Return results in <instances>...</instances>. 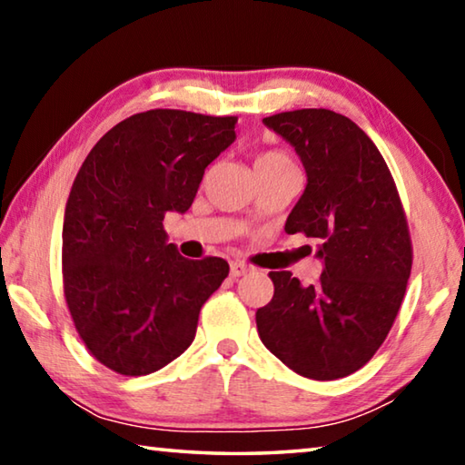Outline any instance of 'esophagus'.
I'll use <instances>...</instances> for the list:
<instances>
[{
	"mask_svg": "<svg viewBox=\"0 0 465 465\" xmlns=\"http://www.w3.org/2000/svg\"><path fill=\"white\" fill-rule=\"evenodd\" d=\"M248 271H250V266L243 264V262H232V264H230L232 277H242V274H246Z\"/></svg>",
	"mask_w": 465,
	"mask_h": 465,
	"instance_id": "esophagus-1",
	"label": "esophagus"
}]
</instances>
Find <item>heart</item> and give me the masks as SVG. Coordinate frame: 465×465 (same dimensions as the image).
Masks as SVG:
<instances>
[{
  "mask_svg": "<svg viewBox=\"0 0 465 465\" xmlns=\"http://www.w3.org/2000/svg\"><path fill=\"white\" fill-rule=\"evenodd\" d=\"M293 162L291 157L281 152V149H266V152L258 153L254 160V170L256 172H271V170H281V168H291Z\"/></svg>",
  "mask_w": 465,
  "mask_h": 465,
  "instance_id": "obj_1",
  "label": "heart"
}]
</instances>
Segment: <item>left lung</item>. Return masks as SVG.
Masks as SVG:
<instances>
[{"label": "left lung", "mask_w": 465, "mask_h": 465, "mask_svg": "<svg viewBox=\"0 0 465 465\" xmlns=\"http://www.w3.org/2000/svg\"><path fill=\"white\" fill-rule=\"evenodd\" d=\"M264 124L308 172L285 232L320 243L324 272L310 287L289 271L269 272L274 295L256 312L258 334L295 373L341 380L375 355L402 305L412 269L402 201L380 149L346 116L302 108Z\"/></svg>", "instance_id": "1"}]
</instances>
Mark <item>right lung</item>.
<instances>
[{
	"instance_id": "obj_1",
	"label": "right lung",
	"mask_w": 465,
	"mask_h": 465,
	"mask_svg": "<svg viewBox=\"0 0 465 465\" xmlns=\"http://www.w3.org/2000/svg\"><path fill=\"white\" fill-rule=\"evenodd\" d=\"M238 116L155 108L102 137L74 180L63 222V295L85 349L114 373H153L191 346L203 303L230 272L188 261L163 217L184 213Z\"/></svg>"
}]
</instances>
